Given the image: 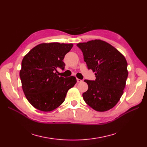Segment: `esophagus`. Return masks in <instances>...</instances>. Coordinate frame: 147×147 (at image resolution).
<instances>
[{"mask_svg": "<svg viewBox=\"0 0 147 147\" xmlns=\"http://www.w3.org/2000/svg\"><path fill=\"white\" fill-rule=\"evenodd\" d=\"M77 83H81V82H83V81L82 80L78 79V78H77Z\"/></svg>", "mask_w": 147, "mask_h": 147, "instance_id": "esophagus-1", "label": "esophagus"}]
</instances>
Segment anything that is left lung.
<instances>
[{
	"mask_svg": "<svg viewBox=\"0 0 147 147\" xmlns=\"http://www.w3.org/2000/svg\"><path fill=\"white\" fill-rule=\"evenodd\" d=\"M88 69L96 75L94 81L84 80L88 90L83 94L84 102L98 112H105L117 105L123 94L128 76L124 56L109 43L93 40L79 43Z\"/></svg>",
	"mask_w": 147,
	"mask_h": 147,
	"instance_id": "obj_1",
	"label": "left lung"
}]
</instances>
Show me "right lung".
Listing matches in <instances>:
<instances>
[{
  "instance_id": "obj_1",
  "label": "right lung",
  "mask_w": 147,
  "mask_h": 147,
  "mask_svg": "<svg viewBox=\"0 0 147 147\" xmlns=\"http://www.w3.org/2000/svg\"><path fill=\"white\" fill-rule=\"evenodd\" d=\"M72 47V43H40L23 57L20 72L22 88L35 109L51 112L58 107L77 83L74 76L64 78L55 72L58 67L64 70L63 60Z\"/></svg>"
}]
</instances>
